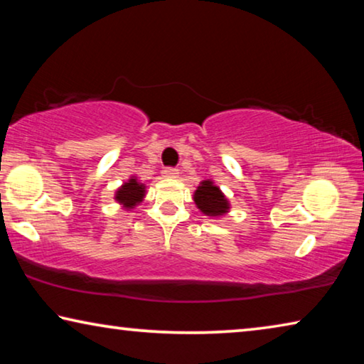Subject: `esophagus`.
I'll use <instances>...</instances> for the list:
<instances>
[{
	"mask_svg": "<svg viewBox=\"0 0 364 364\" xmlns=\"http://www.w3.org/2000/svg\"><path fill=\"white\" fill-rule=\"evenodd\" d=\"M164 175L167 176V178H170V180H175V178L180 176V170L168 167V168H165V170H164Z\"/></svg>",
	"mask_w": 364,
	"mask_h": 364,
	"instance_id": "34e87169",
	"label": "esophagus"
}]
</instances>
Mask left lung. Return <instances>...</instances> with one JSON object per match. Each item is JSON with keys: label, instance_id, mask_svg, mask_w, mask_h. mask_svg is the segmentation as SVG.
<instances>
[{"label": "left lung", "instance_id": "8db88e82", "mask_svg": "<svg viewBox=\"0 0 364 364\" xmlns=\"http://www.w3.org/2000/svg\"><path fill=\"white\" fill-rule=\"evenodd\" d=\"M194 204L199 210L210 218H220L230 212L231 204L228 197L223 194L220 186L213 183V180L200 181L199 186L193 194Z\"/></svg>", "mask_w": 364, "mask_h": 364}]
</instances>
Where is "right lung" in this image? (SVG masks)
<instances>
[{"label": "right lung", "mask_w": 364, "mask_h": 364, "mask_svg": "<svg viewBox=\"0 0 364 364\" xmlns=\"http://www.w3.org/2000/svg\"><path fill=\"white\" fill-rule=\"evenodd\" d=\"M146 184L138 180V176H130V180H127L122 186L115 191L114 199L117 204H120L122 208L125 210H133L134 207L139 205L146 197Z\"/></svg>", "instance_id": "obj_1"}]
</instances>
